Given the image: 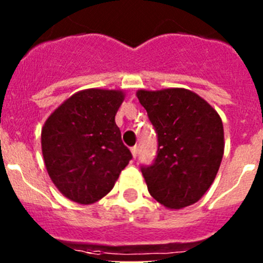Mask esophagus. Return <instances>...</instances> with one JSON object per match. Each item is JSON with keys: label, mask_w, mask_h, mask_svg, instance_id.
Here are the masks:
<instances>
[{"label": "esophagus", "mask_w": 263, "mask_h": 263, "mask_svg": "<svg viewBox=\"0 0 263 263\" xmlns=\"http://www.w3.org/2000/svg\"><path fill=\"white\" fill-rule=\"evenodd\" d=\"M130 150H132V155H133V158H136L137 154H138V147H137V146H133Z\"/></svg>", "instance_id": "esophagus-1"}]
</instances>
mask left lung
<instances>
[{"mask_svg":"<svg viewBox=\"0 0 263 263\" xmlns=\"http://www.w3.org/2000/svg\"><path fill=\"white\" fill-rule=\"evenodd\" d=\"M158 134L152 166L142 167L147 190L170 210L192 205L215 180L224 155V127L217 111L192 90H137Z\"/></svg>","mask_w":263,"mask_h":263,"instance_id":"1","label":"left lung"}]
</instances>
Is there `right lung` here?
Here are the masks:
<instances>
[{
	"label": "right lung",
	"instance_id": "add662e5",
	"mask_svg": "<svg viewBox=\"0 0 263 263\" xmlns=\"http://www.w3.org/2000/svg\"><path fill=\"white\" fill-rule=\"evenodd\" d=\"M124 99L118 89L80 90L46 120L41 136L46 168L69 200L99 201L111 191L132 159L115 121Z\"/></svg>",
	"mask_w": 263,
	"mask_h": 263
}]
</instances>
